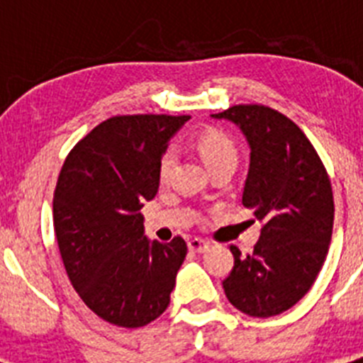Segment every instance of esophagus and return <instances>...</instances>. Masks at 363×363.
Segmentation results:
<instances>
[{
  "label": "esophagus",
  "instance_id": "34e87169",
  "mask_svg": "<svg viewBox=\"0 0 363 363\" xmlns=\"http://www.w3.org/2000/svg\"><path fill=\"white\" fill-rule=\"evenodd\" d=\"M187 245H189V251L191 252H203V251H207L209 243L201 238H191L187 242Z\"/></svg>",
  "mask_w": 363,
  "mask_h": 363
}]
</instances>
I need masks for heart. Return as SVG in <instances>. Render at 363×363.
Listing matches in <instances>:
<instances>
[{
  "mask_svg": "<svg viewBox=\"0 0 363 363\" xmlns=\"http://www.w3.org/2000/svg\"><path fill=\"white\" fill-rule=\"evenodd\" d=\"M194 145H196L198 152H200L205 165L209 167V169L225 162L238 163V147H236L233 138L227 136V134L221 133V130H201V133H198V136L194 138ZM172 165H174V152H172V149H165L160 154L158 165H156L158 179L162 184L169 179Z\"/></svg>",
  "mask_w": 363,
  "mask_h": 363,
  "instance_id": "b5f03b06",
  "label": "heart"
}]
</instances>
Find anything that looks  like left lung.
I'll return each mask as SVG.
<instances>
[{
    "label": "left lung",
    "instance_id": "8db88e82",
    "mask_svg": "<svg viewBox=\"0 0 363 363\" xmlns=\"http://www.w3.org/2000/svg\"><path fill=\"white\" fill-rule=\"evenodd\" d=\"M213 118L245 134L251 163L242 203L264 221L252 252L230 245L227 300L255 318L277 316L306 296L325 262L335 221L331 179L293 120L259 104L233 105Z\"/></svg>",
    "mask_w": 363,
    "mask_h": 363
}]
</instances>
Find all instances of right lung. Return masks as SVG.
<instances>
[{
	"label": "right lung",
	"instance_id": "1",
	"mask_svg": "<svg viewBox=\"0 0 363 363\" xmlns=\"http://www.w3.org/2000/svg\"><path fill=\"white\" fill-rule=\"evenodd\" d=\"M189 118H108L72 147L57 176L54 233L67 277L89 309L118 327L158 318L187 255L182 236L149 242L140 209L158 192L167 140Z\"/></svg>",
	"mask_w": 363,
	"mask_h": 363
}]
</instances>
